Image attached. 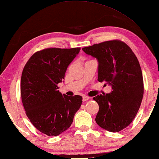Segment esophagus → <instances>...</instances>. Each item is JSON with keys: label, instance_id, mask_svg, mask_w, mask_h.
<instances>
[{"label": "esophagus", "instance_id": "34e87169", "mask_svg": "<svg viewBox=\"0 0 159 159\" xmlns=\"http://www.w3.org/2000/svg\"><path fill=\"white\" fill-rule=\"evenodd\" d=\"M89 99V97H87V96H83V102H85V101H87Z\"/></svg>", "mask_w": 159, "mask_h": 159}]
</instances>
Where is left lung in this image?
<instances>
[{
	"label": "left lung",
	"instance_id": "obj_1",
	"mask_svg": "<svg viewBox=\"0 0 159 159\" xmlns=\"http://www.w3.org/2000/svg\"><path fill=\"white\" fill-rule=\"evenodd\" d=\"M82 50L97 60L98 80L112 87L111 93L93 98L99 106L95 121L108 131H122L134 120L143 97V74L138 58L131 48L120 40Z\"/></svg>",
	"mask_w": 159,
	"mask_h": 159
}]
</instances>
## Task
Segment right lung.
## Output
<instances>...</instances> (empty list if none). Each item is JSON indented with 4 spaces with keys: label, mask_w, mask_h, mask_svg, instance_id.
Listing matches in <instances>:
<instances>
[{
    "label": "right lung",
    "mask_w": 159,
    "mask_h": 159,
    "mask_svg": "<svg viewBox=\"0 0 159 159\" xmlns=\"http://www.w3.org/2000/svg\"><path fill=\"white\" fill-rule=\"evenodd\" d=\"M80 48H48L37 51L23 70L21 94L27 117L37 130L56 136L70 128L82 103L79 95L62 94L57 84Z\"/></svg>",
    "instance_id": "right-lung-1"
}]
</instances>
